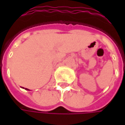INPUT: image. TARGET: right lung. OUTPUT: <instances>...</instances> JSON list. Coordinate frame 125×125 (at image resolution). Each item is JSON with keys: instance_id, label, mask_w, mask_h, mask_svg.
Segmentation results:
<instances>
[{"instance_id": "1", "label": "right lung", "mask_w": 125, "mask_h": 125, "mask_svg": "<svg viewBox=\"0 0 125 125\" xmlns=\"http://www.w3.org/2000/svg\"><path fill=\"white\" fill-rule=\"evenodd\" d=\"M22 88H23V87H22ZM25 90H29V89H28V88H25Z\"/></svg>"}]
</instances>
